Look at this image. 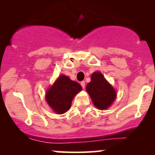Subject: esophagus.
<instances>
[{"instance_id": "esophagus-1", "label": "esophagus", "mask_w": 155, "mask_h": 155, "mask_svg": "<svg viewBox=\"0 0 155 155\" xmlns=\"http://www.w3.org/2000/svg\"><path fill=\"white\" fill-rule=\"evenodd\" d=\"M81 87H82V88L83 89H84V87H85V81H81Z\"/></svg>"}]
</instances>
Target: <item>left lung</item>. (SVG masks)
I'll return each mask as SVG.
<instances>
[{
  "mask_svg": "<svg viewBox=\"0 0 155 155\" xmlns=\"http://www.w3.org/2000/svg\"><path fill=\"white\" fill-rule=\"evenodd\" d=\"M86 90L98 109H107L116 98L115 90L99 71L92 74L91 81L87 84Z\"/></svg>",
  "mask_w": 155,
  "mask_h": 155,
  "instance_id": "8db88e82",
  "label": "left lung"
}]
</instances>
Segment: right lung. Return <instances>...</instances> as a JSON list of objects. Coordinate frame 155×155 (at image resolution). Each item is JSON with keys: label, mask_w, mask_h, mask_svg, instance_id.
Segmentation results:
<instances>
[{"label": "right lung", "mask_w": 155, "mask_h": 155, "mask_svg": "<svg viewBox=\"0 0 155 155\" xmlns=\"http://www.w3.org/2000/svg\"><path fill=\"white\" fill-rule=\"evenodd\" d=\"M81 89L79 83L61 75L47 90L46 101L55 113L62 114L69 110L73 98Z\"/></svg>", "instance_id": "obj_1"}]
</instances>
